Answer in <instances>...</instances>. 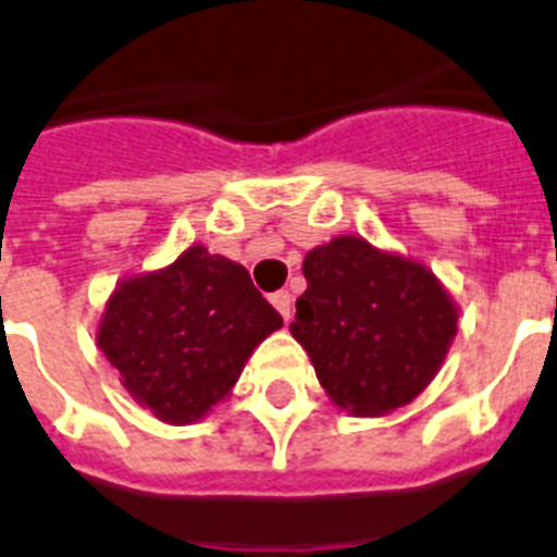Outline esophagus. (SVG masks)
I'll use <instances>...</instances> for the list:
<instances>
[{
  "mask_svg": "<svg viewBox=\"0 0 557 557\" xmlns=\"http://www.w3.org/2000/svg\"><path fill=\"white\" fill-rule=\"evenodd\" d=\"M270 301H273L275 310L282 312L284 321H289V315H293V298H289L287 289H278V293H273V296H270Z\"/></svg>",
  "mask_w": 557,
  "mask_h": 557,
  "instance_id": "34e87169",
  "label": "esophagus"
}]
</instances>
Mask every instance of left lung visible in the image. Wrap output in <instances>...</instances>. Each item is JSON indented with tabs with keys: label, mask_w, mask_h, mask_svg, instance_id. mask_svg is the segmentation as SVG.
Segmentation results:
<instances>
[{
	"label": "left lung",
	"mask_w": 557,
	"mask_h": 557,
	"mask_svg": "<svg viewBox=\"0 0 557 557\" xmlns=\"http://www.w3.org/2000/svg\"><path fill=\"white\" fill-rule=\"evenodd\" d=\"M304 278L289 332L337 408L383 417L425 392L459 321L431 268L363 236H335L307 253Z\"/></svg>",
	"instance_id": "1"
}]
</instances>
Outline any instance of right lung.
Returning a JSON list of instances; mask_svg holds the SVG:
<instances>
[{"instance_id": "obj_1", "label": "right lung", "mask_w": 557, "mask_h": 557, "mask_svg": "<svg viewBox=\"0 0 557 557\" xmlns=\"http://www.w3.org/2000/svg\"><path fill=\"white\" fill-rule=\"evenodd\" d=\"M282 324L242 264L191 245L169 268L121 278L95 341L137 406L191 425L225 400Z\"/></svg>"}]
</instances>
